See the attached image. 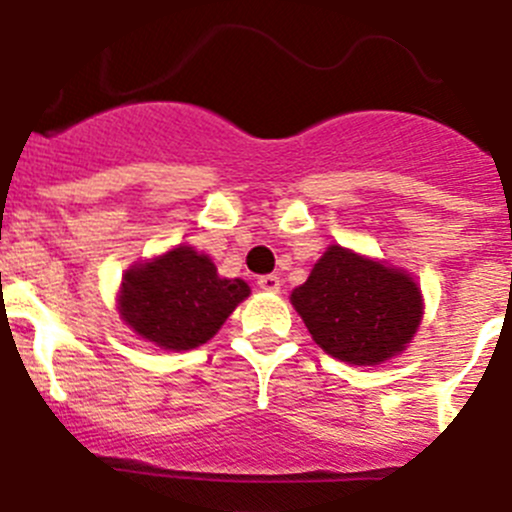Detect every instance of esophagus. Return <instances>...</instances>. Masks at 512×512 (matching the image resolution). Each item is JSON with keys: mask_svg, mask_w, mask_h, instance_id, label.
<instances>
[{"mask_svg": "<svg viewBox=\"0 0 512 512\" xmlns=\"http://www.w3.org/2000/svg\"><path fill=\"white\" fill-rule=\"evenodd\" d=\"M259 289H264V291H271V294H279V289H281V279L276 274H266V276H261L259 279Z\"/></svg>", "mask_w": 512, "mask_h": 512, "instance_id": "esophagus-1", "label": "esophagus"}]
</instances>
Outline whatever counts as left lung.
Returning a JSON list of instances; mask_svg holds the SVG:
<instances>
[{
	"instance_id": "obj_1",
	"label": "left lung",
	"mask_w": 512,
	"mask_h": 512,
	"mask_svg": "<svg viewBox=\"0 0 512 512\" xmlns=\"http://www.w3.org/2000/svg\"><path fill=\"white\" fill-rule=\"evenodd\" d=\"M291 304L311 339L347 364L397 357L422 321V291L407 271L329 246Z\"/></svg>"
}]
</instances>
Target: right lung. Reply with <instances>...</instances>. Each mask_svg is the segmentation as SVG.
Wrapping results in <instances>:
<instances>
[{
    "label": "right lung",
    "mask_w": 512,
    "mask_h": 512,
    "mask_svg": "<svg viewBox=\"0 0 512 512\" xmlns=\"http://www.w3.org/2000/svg\"><path fill=\"white\" fill-rule=\"evenodd\" d=\"M248 294L243 279H221L206 253L175 246L125 271L118 311L138 337L186 352L206 344Z\"/></svg>",
    "instance_id": "add662e5"
}]
</instances>
